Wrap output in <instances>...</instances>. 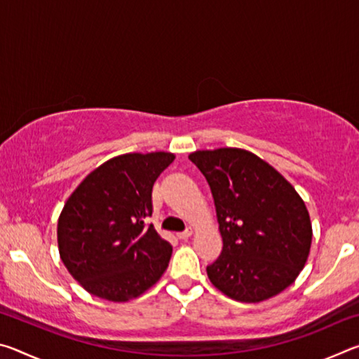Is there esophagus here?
<instances>
[{
    "mask_svg": "<svg viewBox=\"0 0 359 359\" xmlns=\"http://www.w3.org/2000/svg\"><path fill=\"white\" fill-rule=\"evenodd\" d=\"M191 234H193L191 228H187L185 231H182V233H177V239H180V241H185V239L190 238Z\"/></svg>",
    "mask_w": 359,
    "mask_h": 359,
    "instance_id": "1",
    "label": "esophagus"
}]
</instances>
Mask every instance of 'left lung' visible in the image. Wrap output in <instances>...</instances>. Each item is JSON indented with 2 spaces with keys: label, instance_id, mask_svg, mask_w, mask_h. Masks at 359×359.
Masks as SVG:
<instances>
[{
  "label": "left lung",
  "instance_id": "obj_1",
  "mask_svg": "<svg viewBox=\"0 0 359 359\" xmlns=\"http://www.w3.org/2000/svg\"><path fill=\"white\" fill-rule=\"evenodd\" d=\"M214 196L223 250L208 266L231 299L259 302L299 276L312 244L306 204L290 182L252 151L198 150L188 156Z\"/></svg>",
  "mask_w": 359,
  "mask_h": 359
}]
</instances>
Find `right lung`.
Instances as JSON below:
<instances>
[{"instance_id":"add662e5","label":"right lung","mask_w":359,"mask_h":359,"mask_svg":"<svg viewBox=\"0 0 359 359\" xmlns=\"http://www.w3.org/2000/svg\"><path fill=\"white\" fill-rule=\"evenodd\" d=\"M172 154H126L102 163L71 194L58 218V250L93 296L125 302L155 285L172 247L158 236L151 188Z\"/></svg>"}]
</instances>
